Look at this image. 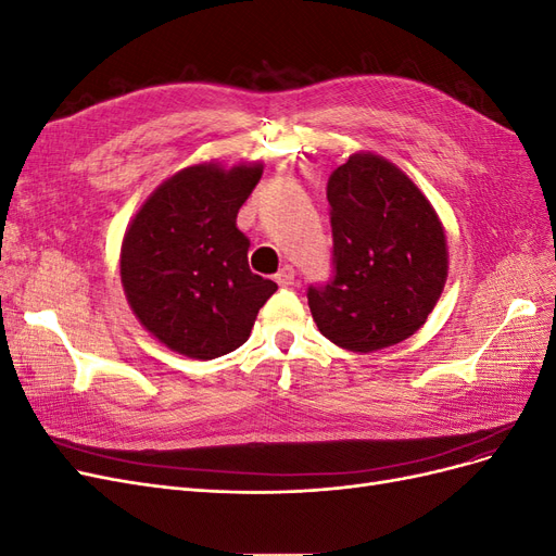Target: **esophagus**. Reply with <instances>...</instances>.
Segmentation results:
<instances>
[{
	"label": "esophagus",
	"mask_w": 556,
	"mask_h": 556,
	"mask_svg": "<svg viewBox=\"0 0 556 556\" xmlns=\"http://www.w3.org/2000/svg\"><path fill=\"white\" fill-rule=\"evenodd\" d=\"M294 278H296V271L292 266H282L276 274V282L280 285V288H290V285H294Z\"/></svg>",
	"instance_id": "34e87169"
}]
</instances>
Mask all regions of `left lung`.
<instances>
[{
	"instance_id": "obj_1",
	"label": "left lung",
	"mask_w": 556,
	"mask_h": 556,
	"mask_svg": "<svg viewBox=\"0 0 556 556\" xmlns=\"http://www.w3.org/2000/svg\"><path fill=\"white\" fill-rule=\"evenodd\" d=\"M331 278L306 296L317 329L352 352H374L425 325L447 276L439 215L392 162L352 155L327 180Z\"/></svg>"
}]
</instances>
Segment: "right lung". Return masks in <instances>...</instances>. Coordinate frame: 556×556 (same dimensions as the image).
I'll list each match as a JSON object with an SVG mask.
<instances>
[{
  "mask_svg": "<svg viewBox=\"0 0 556 556\" xmlns=\"http://www.w3.org/2000/svg\"><path fill=\"white\" fill-rule=\"evenodd\" d=\"M262 164H197L148 197L134 217L121 278L141 325L180 355L215 359L241 348L278 285L250 271L239 208Z\"/></svg>",
  "mask_w": 556,
  "mask_h": 556,
  "instance_id": "add662e5",
  "label": "right lung"
}]
</instances>
